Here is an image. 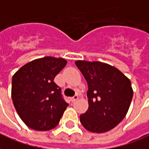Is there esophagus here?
<instances>
[{"mask_svg": "<svg viewBox=\"0 0 149 149\" xmlns=\"http://www.w3.org/2000/svg\"><path fill=\"white\" fill-rule=\"evenodd\" d=\"M78 97H78V95H74L73 97H72L71 98H70V100H71V102H76L77 99H78Z\"/></svg>", "mask_w": 149, "mask_h": 149, "instance_id": "esophagus-1", "label": "esophagus"}]
</instances>
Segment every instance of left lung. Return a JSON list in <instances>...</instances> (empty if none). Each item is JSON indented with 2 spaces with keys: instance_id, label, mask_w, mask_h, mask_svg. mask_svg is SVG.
I'll return each instance as SVG.
<instances>
[{
  "instance_id": "1",
  "label": "left lung",
  "mask_w": 149,
  "mask_h": 149,
  "mask_svg": "<svg viewBox=\"0 0 149 149\" xmlns=\"http://www.w3.org/2000/svg\"><path fill=\"white\" fill-rule=\"evenodd\" d=\"M87 80L89 107L79 116L84 127L104 133L116 127L126 116L133 97L130 79L116 67L101 62H75Z\"/></svg>"
}]
</instances>
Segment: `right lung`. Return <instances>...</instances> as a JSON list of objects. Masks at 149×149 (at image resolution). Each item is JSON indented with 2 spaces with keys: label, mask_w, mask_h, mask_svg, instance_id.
Instances as JSON below:
<instances>
[{
  "label": "right lung",
  "mask_w": 149,
  "mask_h": 149,
  "mask_svg": "<svg viewBox=\"0 0 149 149\" xmlns=\"http://www.w3.org/2000/svg\"><path fill=\"white\" fill-rule=\"evenodd\" d=\"M66 63L62 58L44 57L24 65L12 77L13 104L31 129L44 131L55 127L69 105L54 82Z\"/></svg>",
  "instance_id": "add662e5"
}]
</instances>
